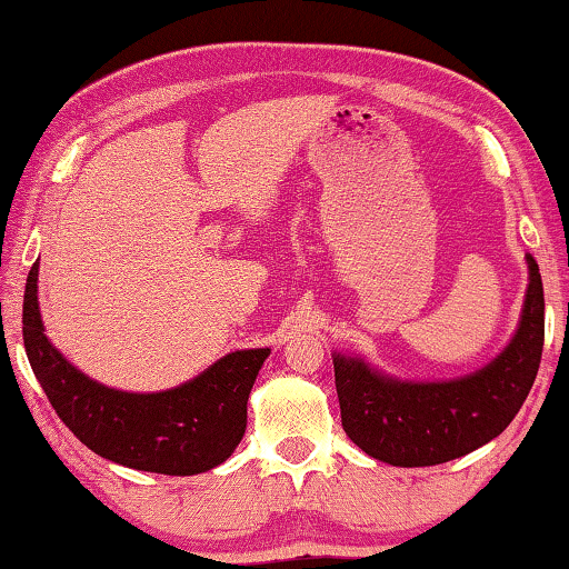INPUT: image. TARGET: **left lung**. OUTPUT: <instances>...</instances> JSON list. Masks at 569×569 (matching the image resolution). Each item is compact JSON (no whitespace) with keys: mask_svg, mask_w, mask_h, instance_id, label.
Listing matches in <instances>:
<instances>
[{"mask_svg":"<svg viewBox=\"0 0 569 569\" xmlns=\"http://www.w3.org/2000/svg\"><path fill=\"white\" fill-rule=\"evenodd\" d=\"M522 319L492 363L455 381H399L333 356L341 423L356 447L393 467L445 465L502 435L537 379L545 346L542 276L527 253Z\"/></svg>","mask_w":569,"mask_h":569,"instance_id":"8db88e82","label":"left lung"}]
</instances>
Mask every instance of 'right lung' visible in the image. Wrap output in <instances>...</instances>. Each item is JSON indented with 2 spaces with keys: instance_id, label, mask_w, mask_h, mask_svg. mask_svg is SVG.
Masks as SVG:
<instances>
[{
  "instance_id": "1",
  "label": "right lung",
  "mask_w": 569,
  "mask_h": 569,
  "mask_svg": "<svg viewBox=\"0 0 569 569\" xmlns=\"http://www.w3.org/2000/svg\"><path fill=\"white\" fill-rule=\"evenodd\" d=\"M37 268L24 286L27 359L57 417L94 455L114 465L190 477L233 455L246 435L248 393L271 349L233 351L192 381L158 393L118 391L84 377L44 336Z\"/></svg>"
}]
</instances>
